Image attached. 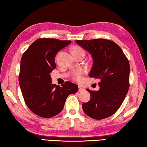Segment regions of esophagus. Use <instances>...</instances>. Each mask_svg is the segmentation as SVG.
I'll return each mask as SVG.
<instances>
[{
	"label": "esophagus",
	"instance_id": "1",
	"mask_svg": "<svg viewBox=\"0 0 147 147\" xmlns=\"http://www.w3.org/2000/svg\"><path fill=\"white\" fill-rule=\"evenodd\" d=\"M84 89L82 88L81 87H78V92H84Z\"/></svg>",
	"mask_w": 147,
	"mask_h": 147
}]
</instances>
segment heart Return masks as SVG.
<instances>
[{
  "mask_svg": "<svg viewBox=\"0 0 147 147\" xmlns=\"http://www.w3.org/2000/svg\"><path fill=\"white\" fill-rule=\"evenodd\" d=\"M71 52L73 54H75V53H84L83 49L82 48L79 47V46H74V47L72 48ZM82 74H83L82 70L78 69L74 73L73 75V78H74V80L77 81V82H80L82 78Z\"/></svg>",
  "mask_w": 147,
  "mask_h": 147,
  "instance_id": "heart-1",
  "label": "heart"
}]
</instances>
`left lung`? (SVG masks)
<instances>
[{
  "label": "left lung",
  "mask_w": 147,
  "mask_h": 147,
  "mask_svg": "<svg viewBox=\"0 0 147 147\" xmlns=\"http://www.w3.org/2000/svg\"><path fill=\"white\" fill-rule=\"evenodd\" d=\"M92 54L94 63L89 76L99 79L98 91H91V99L82 104L86 115L101 120L114 115L120 108L129 87V63L115 42L104 38L76 40Z\"/></svg>",
  "instance_id": "obj_1"
}]
</instances>
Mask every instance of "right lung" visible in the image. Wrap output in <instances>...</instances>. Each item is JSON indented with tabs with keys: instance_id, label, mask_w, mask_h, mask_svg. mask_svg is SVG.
I'll list each match as a JSON object with an SVG mask.
<instances>
[{
	"instance_id": "1",
	"label": "right lung",
	"mask_w": 147,
	"mask_h": 147,
	"mask_svg": "<svg viewBox=\"0 0 147 147\" xmlns=\"http://www.w3.org/2000/svg\"><path fill=\"white\" fill-rule=\"evenodd\" d=\"M71 40L38 38L23 53L19 83L24 101L31 111L42 118H52L61 113L70 94H76V84L65 82L61 86L52 84L50 73L56 68L55 57Z\"/></svg>"
}]
</instances>
